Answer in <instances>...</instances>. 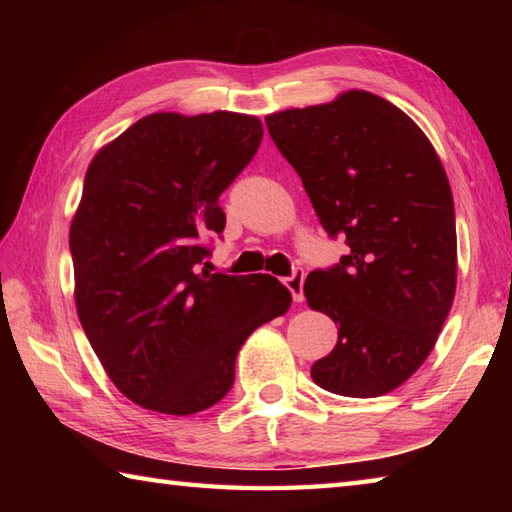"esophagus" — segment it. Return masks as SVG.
Listing matches in <instances>:
<instances>
[{
    "instance_id": "obj_1",
    "label": "esophagus",
    "mask_w": 512,
    "mask_h": 512,
    "mask_svg": "<svg viewBox=\"0 0 512 512\" xmlns=\"http://www.w3.org/2000/svg\"><path fill=\"white\" fill-rule=\"evenodd\" d=\"M284 284H287V289L291 291V298L296 302H302V298H305V271H293V275L287 277Z\"/></svg>"
}]
</instances>
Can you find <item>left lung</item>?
<instances>
[{
  "instance_id": "1",
  "label": "left lung",
  "mask_w": 512,
  "mask_h": 512,
  "mask_svg": "<svg viewBox=\"0 0 512 512\" xmlns=\"http://www.w3.org/2000/svg\"><path fill=\"white\" fill-rule=\"evenodd\" d=\"M266 128L320 225L348 246L305 282L309 307L339 325L311 379L345 397L391 393L429 357L454 302L456 219L443 164L411 117L363 90L275 112Z\"/></svg>"
}]
</instances>
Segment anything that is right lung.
I'll return each mask as SVG.
<instances>
[{
  "instance_id": "add662e5",
  "label": "right lung",
  "mask_w": 512,
  "mask_h": 512,
  "mask_svg": "<svg viewBox=\"0 0 512 512\" xmlns=\"http://www.w3.org/2000/svg\"><path fill=\"white\" fill-rule=\"evenodd\" d=\"M237 112H155L94 155L69 228L76 309L121 393L144 409L192 415L221 402L237 352L282 316L273 275L201 268L225 228L219 196L262 142Z\"/></svg>"
}]
</instances>
